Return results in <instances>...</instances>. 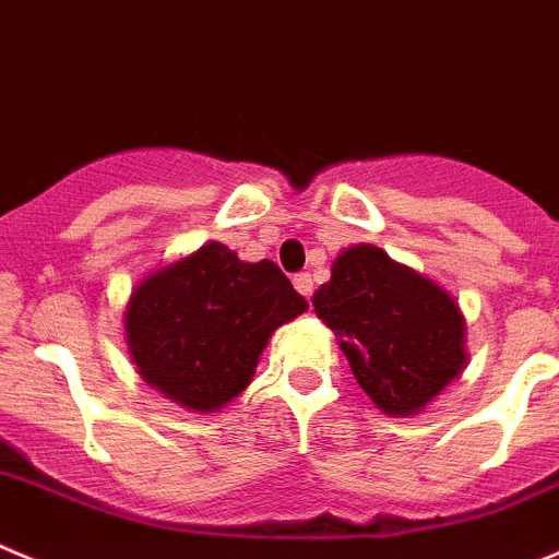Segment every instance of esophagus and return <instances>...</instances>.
I'll list each match as a JSON object with an SVG mask.
<instances>
[{
	"label": "esophagus",
	"mask_w": 559,
	"mask_h": 559,
	"mask_svg": "<svg viewBox=\"0 0 559 559\" xmlns=\"http://www.w3.org/2000/svg\"><path fill=\"white\" fill-rule=\"evenodd\" d=\"M294 288L299 290L301 296H307V299H310V294H312V276L307 274V271H305V274H296L294 276Z\"/></svg>",
	"instance_id": "1"
}]
</instances>
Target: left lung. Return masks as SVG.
I'll list each match as a JSON object with an SVG mask.
<instances>
[{
  "label": "left lung",
  "instance_id": "1",
  "mask_svg": "<svg viewBox=\"0 0 559 559\" xmlns=\"http://www.w3.org/2000/svg\"><path fill=\"white\" fill-rule=\"evenodd\" d=\"M312 307L337 334L356 384L390 417L425 412L469 362L459 301L373 243L334 258Z\"/></svg>",
  "mask_w": 559,
  "mask_h": 559
}]
</instances>
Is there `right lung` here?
Here are the masks:
<instances>
[{"mask_svg":"<svg viewBox=\"0 0 559 559\" xmlns=\"http://www.w3.org/2000/svg\"><path fill=\"white\" fill-rule=\"evenodd\" d=\"M305 310L307 299L276 263H243L209 241L131 288L126 345L145 384L211 414L247 390L271 334Z\"/></svg>","mask_w":559,"mask_h":559,"instance_id":"right-lung-1","label":"right lung"}]
</instances>
